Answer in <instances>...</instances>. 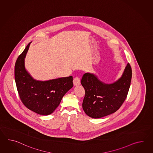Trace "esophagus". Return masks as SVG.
<instances>
[{"label":"esophagus","instance_id":"1","mask_svg":"<svg viewBox=\"0 0 153 153\" xmlns=\"http://www.w3.org/2000/svg\"><path fill=\"white\" fill-rule=\"evenodd\" d=\"M73 84L74 86H76L80 84V79L79 77H75L73 80Z\"/></svg>","mask_w":153,"mask_h":153}]
</instances>
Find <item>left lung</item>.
I'll return each mask as SVG.
<instances>
[{
    "instance_id": "left-lung-1",
    "label": "left lung",
    "mask_w": 153,
    "mask_h": 153,
    "mask_svg": "<svg viewBox=\"0 0 153 153\" xmlns=\"http://www.w3.org/2000/svg\"><path fill=\"white\" fill-rule=\"evenodd\" d=\"M132 78L128 63L120 78L112 84H105L94 74L85 73L81 84L85 91L82 108L88 117L98 119L114 113L127 97Z\"/></svg>"
}]
</instances>
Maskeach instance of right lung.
I'll return each mask as SVG.
<instances>
[{"label":"right lung","mask_w":153,"mask_h":153,"mask_svg":"<svg viewBox=\"0 0 153 153\" xmlns=\"http://www.w3.org/2000/svg\"><path fill=\"white\" fill-rule=\"evenodd\" d=\"M31 42L17 59L15 79L17 89L23 104L37 114L48 115L59 105L63 96L73 86V76L48 81L35 80L26 71L25 59Z\"/></svg>","instance_id":"obj_1"}]
</instances>
